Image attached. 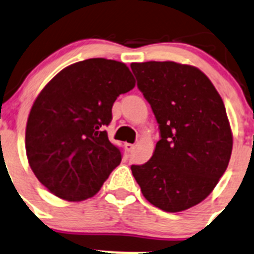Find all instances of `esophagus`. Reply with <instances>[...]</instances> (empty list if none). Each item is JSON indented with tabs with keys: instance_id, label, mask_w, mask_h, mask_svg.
<instances>
[{
	"instance_id": "obj_1",
	"label": "esophagus",
	"mask_w": 254,
	"mask_h": 254,
	"mask_svg": "<svg viewBox=\"0 0 254 254\" xmlns=\"http://www.w3.org/2000/svg\"><path fill=\"white\" fill-rule=\"evenodd\" d=\"M125 148L127 149V152H132L134 148V144L132 143H125Z\"/></svg>"
}]
</instances>
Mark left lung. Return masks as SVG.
<instances>
[{
    "label": "left lung",
    "mask_w": 254,
    "mask_h": 254,
    "mask_svg": "<svg viewBox=\"0 0 254 254\" xmlns=\"http://www.w3.org/2000/svg\"><path fill=\"white\" fill-rule=\"evenodd\" d=\"M131 68L161 138L148 162L131 166L132 175L149 203L185 211L203 201L228 166L233 139L224 103L195 67L149 61Z\"/></svg>",
    "instance_id": "8db88e82"
}]
</instances>
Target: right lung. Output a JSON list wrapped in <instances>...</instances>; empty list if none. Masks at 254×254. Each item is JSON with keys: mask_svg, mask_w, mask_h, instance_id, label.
<instances>
[{"mask_svg": "<svg viewBox=\"0 0 254 254\" xmlns=\"http://www.w3.org/2000/svg\"><path fill=\"white\" fill-rule=\"evenodd\" d=\"M122 62L89 59L62 69L42 89L26 127V153L37 180L57 197L83 201L122 159L108 139L117 97L134 87Z\"/></svg>", "mask_w": 254, "mask_h": 254, "instance_id": "right-lung-1", "label": "right lung"}]
</instances>
